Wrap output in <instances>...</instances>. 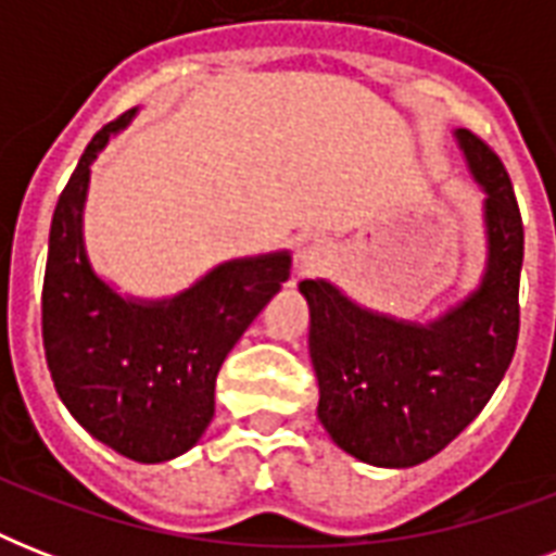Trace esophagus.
<instances>
[{"label":"esophagus","instance_id":"1","mask_svg":"<svg viewBox=\"0 0 556 556\" xmlns=\"http://www.w3.org/2000/svg\"><path fill=\"white\" fill-rule=\"evenodd\" d=\"M331 260V244L326 239H305L296 253V268L300 274H312Z\"/></svg>","mask_w":556,"mask_h":556}]
</instances>
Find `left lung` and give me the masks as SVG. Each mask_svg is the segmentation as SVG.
Wrapping results in <instances>:
<instances>
[{"label": "left lung", "instance_id": "8db88e82", "mask_svg": "<svg viewBox=\"0 0 556 556\" xmlns=\"http://www.w3.org/2000/svg\"><path fill=\"white\" fill-rule=\"evenodd\" d=\"M458 143L484 187L488 270L479 291L430 326L364 312L323 279H303L323 427L366 465L413 467L447 447L500 387L519 338L526 230L502 159L470 129Z\"/></svg>", "mask_w": 556, "mask_h": 556}]
</instances>
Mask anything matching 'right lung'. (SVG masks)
I'll list each match as a JSON object with an SVG mask.
<instances>
[{
	"label": "right lung",
	"instance_id": "right-lung-1",
	"mask_svg": "<svg viewBox=\"0 0 556 556\" xmlns=\"http://www.w3.org/2000/svg\"><path fill=\"white\" fill-rule=\"evenodd\" d=\"M89 141L51 218L42 282V346L56 395L80 427L121 456L155 465L181 456L207 430L227 352L288 279L291 256L218 265L176 300L132 303L94 277L80 213L89 167L109 135Z\"/></svg>",
	"mask_w": 556,
	"mask_h": 556
}]
</instances>
